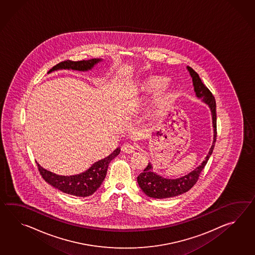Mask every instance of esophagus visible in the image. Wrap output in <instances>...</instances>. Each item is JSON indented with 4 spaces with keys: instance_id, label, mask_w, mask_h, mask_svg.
Here are the masks:
<instances>
[{
    "instance_id": "1",
    "label": "esophagus",
    "mask_w": 255,
    "mask_h": 255,
    "mask_svg": "<svg viewBox=\"0 0 255 255\" xmlns=\"http://www.w3.org/2000/svg\"><path fill=\"white\" fill-rule=\"evenodd\" d=\"M135 146L130 143H125L121 146V150L127 154H132L135 152Z\"/></svg>"
}]
</instances>
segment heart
Instances as JSON below:
<instances>
[{
  "label": "heart",
  "instance_id": "obj_1",
  "mask_svg": "<svg viewBox=\"0 0 255 255\" xmlns=\"http://www.w3.org/2000/svg\"><path fill=\"white\" fill-rule=\"evenodd\" d=\"M168 79L164 76H152L145 81L141 82L135 89V97H144L149 93L159 89L153 99L154 109H164L173 98V91L166 86Z\"/></svg>",
  "mask_w": 255,
  "mask_h": 255
}]
</instances>
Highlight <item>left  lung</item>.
<instances>
[{
	"mask_svg": "<svg viewBox=\"0 0 255 255\" xmlns=\"http://www.w3.org/2000/svg\"><path fill=\"white\" fill-rule=\"evenodd\" d=\"M188 70L190 72V76L192 77V82L194 86V91L197 98H201L203 102L209 106L211 109L212 116V124L214 128V136H213V143L210 151L207 155L206 158L203 162L201 163L198 168H196L193 171H191L188 175H185L179 179H166L161 176L153 172L152 166L150 163L146 166V168L141 172L137 177V183L139 185L142 191L146 196L154 198V199H168L172 198L175 196L183 194L190 190L196 182L198 181L200 174L202 169L206 166L207 162L213 151L215 146L217 137V115H216V101L215 98L212 96V92L209 88L202 83L199 75L193 70L190 66H187Z\"/></svg>",
	"mask_w": 255,
	"mask_h": 255,
	"instance_id": "obj_1",
	"label": "left lung"
}]
</instances>
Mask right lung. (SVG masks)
I'll return each mask as SVG.
<instances>
[{
    "instance_id": "right-lung-1",
    "label": "right lung",
    "mask_w": 255,
    "mask_h": 255,
    "mask_svg": "<svg viewBox=\"0 0 255 255\" xmlns=\"http://www.w3.org/2000/svg\"><path fill=\"white\" fill-rule=\"evenodd\" d=\"M101 59H91L87 61H71L66 60L54 65L48 73L58 69H72V70L87 71L91 69L94 65L100 62ZM120 147L115 149L109 157H105L98 162L93 164L91 168L83 173L74 176H60L52 173L46 169L42 168L38 163L37 168L43 179L54 187L55 189L65 192L66 194L76 196V197H87L92 195L98 190L103 182L107 175L109 164L110 161L120 154Z\"/></svg>"
}]
</instances>
